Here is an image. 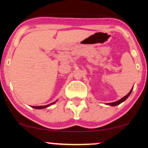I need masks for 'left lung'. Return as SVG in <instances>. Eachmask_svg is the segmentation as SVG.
<instances>
[{
    "label": "left lung",
    "mask_w": 148,
    "mask_h": 148,
    "mask_svg": "<svg viewBox=\"0 0 148 148\" xmlns=\"http://www.w3.org/2000/svg\"><path fill=\"white\" fill-rule=\"evenodd\" d=\"M133 88L131 89V91L130 92H129V93L127 95H126V96H124L123 97V98H122L121 99H120V100H118V101H116V102H112V103H108V105H110V106H117V105H119V104H120L121 103H122L123 102H124V101L126 100V99L128 98V97L130 96V94H131V92H132V90H133Z\"/></svg>",
    "instance_id": "8db88e82"
}]
</instances>
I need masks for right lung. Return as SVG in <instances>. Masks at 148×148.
<instances>
[{"instance_id":"right-lung-1","label":"right lung","mask_w":148,"mask_h":148,"mask_svg":"<svg viewBox=\"0 0 148 148\" xmlns=\"http://www.w3.org/2000/svg\"><path fill=\"white\" fill-rule=\"evenodd\" d=\"M55 102H52V103H51V104H50L46 105V106H32V108H36V109H42V108H47V107L50 106V105H52V104H54V103H55Z\"/></svg>"}]
</instances>
